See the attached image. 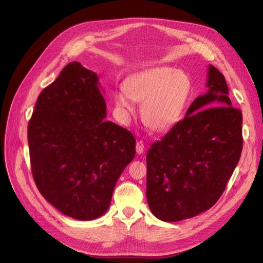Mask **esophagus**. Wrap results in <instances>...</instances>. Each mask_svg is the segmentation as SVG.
<instances>
[{
    "instance_id": "obj_1",
    "label": "esophagus",
    "mask_w": 263,
    "mask_h": 263,
    "mask_svg": "<svg viewBox=\"0 0 263 263\" xmlns=\"http://www.w3.org/2000/svg\"><path fill=\"white\" fill-rule=\"evenodd\" d=\"M144 151H145V144H144V141H142V140H138V141L136 142V153H137L138 155H141V154H144Z\"/></svg>"
}]
</instances>
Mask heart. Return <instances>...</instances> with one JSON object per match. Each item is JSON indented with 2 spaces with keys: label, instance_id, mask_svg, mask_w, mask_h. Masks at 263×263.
Instances as JSON below:
<instances>
[{
  "label": "heart",
  "instance_id": "heart-1",
  "mask_svg": "<svg viewBox=\"0 0 263 263\" xmlns=\"http://www.w3.org/2000/svg\"><path fill=\"white\" fill-rule=\"evenodd\" d=\"M191 94L189 77L170 67L151 68L129 77L124 91L114 95L118 114L134 113L133 101L142 103L141 116L150 129L163 132L176 125L184 113Z\"/></svg>",
  "mask_w": 263,
  "mask_h": 263
}]
</instances>
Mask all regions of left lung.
<instances>
[{
    "label": "left lung",
    "mask_w": 263,
    "mask_h": 263,
    "mask_svg": "<svg viewBox=\"0 0 263 263\" xmlns=\"http://www.w3.org/2000/svg\"><path fill=\"white\" fill-rule=\"evenodd\" d=\"M209 91L147 153V201L155 216L179 221L210 210L226 189L242 150V114L225 77L209 66Z\"/></svg>",
    "instance_id": "1"
}]
</instances>
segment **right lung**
I'll return each instance as SVG.
<instances>
[{"instance_id": "add662e5", "label": "right lung", "mask_w": 263, "mask_h": 263, "mask_svg": "<svg viewBox=\"0 0 263 263\" xmlns=\"http://www.w3.org/2000/svg\"><path fill=\"white\" fill-rule=\"evenodd\" d=\"M105 117L98 74L73 61L39 94L28 123L38 191L79 220L107 211L119 176L136 154L133 134Z\"/></svg>"}]
</instances>
